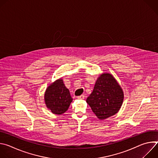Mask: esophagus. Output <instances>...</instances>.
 Here are the masks:
<instances>
[{"label":"esophagus","mask_w":158,"mask_h":158,"mask_svg":"<svg viewBox=\"0 0 158 158\" xmlns=\"http://www.w3.org/2000/svg\"><path fill=\"white\" fill-rule=\"evenodd\" d=\"M84 95H81V96H79L77 97V99H84Z\"/></svg>","instance_id":"34e87169"}]
</instances>
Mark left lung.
Segmentation results:
<instances>
[{
    "label": "left lung",
    "instance_id": "left-lung-1",
    "mask_svg": "<svg viewBox=\"0 0 158 158\" xmlns=\"http://www.w3.org/2000/svg\"><path fill=\"white\" fill-rule=\"evenodd\" d=\"M123 99V89L115 78L110 74L103 73L97 79L86 102L96 116L102 120L116 114Z\"/></svg>",
    "mask_w": 158,
    "mask_h": 158
}]
</instances>
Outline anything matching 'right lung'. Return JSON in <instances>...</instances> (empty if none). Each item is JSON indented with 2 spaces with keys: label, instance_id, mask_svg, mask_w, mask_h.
Wrapping results in <instances>:
<instances>
[{
  "label": "right lung",
  "instance_id": "1",
  "mask_svg": "<svg viewBox=\"0 0 158 158\" xmlns=\"http://www.w3.org/2000/svg\"><path fill=\"white\" fill-rule=\"evenodd\" d=\"M44 100L47 107L52 113L60 115L68 109L73 98L62 79H59L47 88L44 94Z\"/></svg>",
  "mask_w": 158,
  "mask_h": 158
}]
</instances>
